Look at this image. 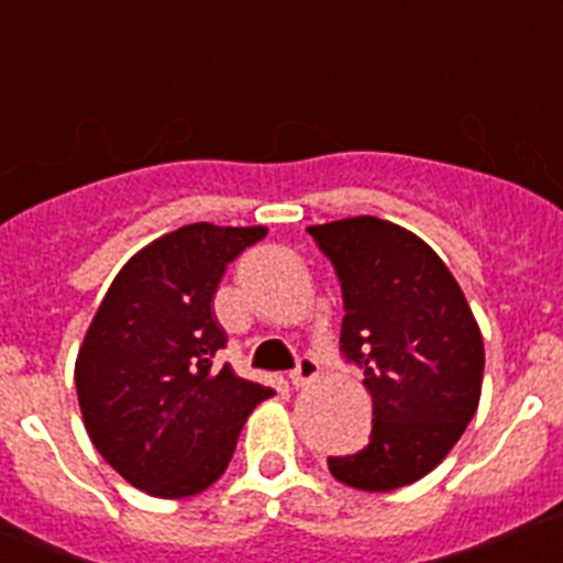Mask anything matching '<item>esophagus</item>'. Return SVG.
<instances>
[{
    "label": "esophagus",
    "instance_id": "34e87169",
    "mask_svg": "<svg viewBox=\"0 0 563 563\" xmlns=\"http://www.w3.org/2000/svg\"><path fill=\"white\" fill-rule=\"evenodd\" d=\"M317 374H320V366H317V361H311V357H300L298 368L289 374V382H292L295 387H306V385H311V382L317 379Z\"/></svg>",
    "mask_w": 563,
    "mask_h": 563
}]
</instances>
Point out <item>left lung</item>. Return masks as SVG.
Returning <instances> with one entry per match:
<instances>
[{
    "instance_id": "1",
    "label": "left lung",
    "mask_w": 563,
    "mask_h": 563,
    "mask_svg": "<svg viewBox=\"0 0 563 563\" xmlns=\"http://www.w3.org/2000/svg\"><path fill=\"white\" fill-rule=\"evenodd\" d=\"M306 230L339 274L341 352L374 404L371 442L328 468L368 494L404 488L448 457L479 407V324L442 257L401 224L350 217Z\"/></svg>"
}]
</instances>
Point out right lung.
<instances>
[{
	"mask_svg": "<svg viewBox=\"0 0 563 563\" xmlns=\"http://www.w3.org/2000/svg\"><path fill=\"white\" fill-rule=\"evenodd\" d=\"M268 228L184 224L132 254L75 361L86 433L130 485L156 498L211 488L271 387L213 366L228 335L211 300L224 268Z\"/></svg>",
	"mask_w": 563,
	"mask_h": 563,
	"instance_id": "right-lung-1",
	"label": "right lung"
}]
</instances>
